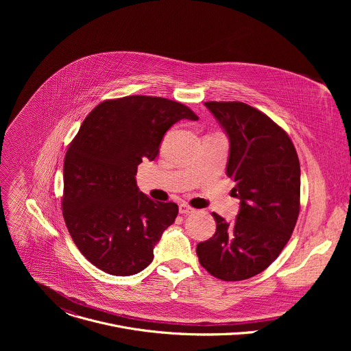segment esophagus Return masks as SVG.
<instances>
[{
	"label": "esophagus",
	"mask_w": 351,
	"mask_h": 351,
	"mask_svg": "<svg viewBox=\"0 0 351 351\" xmlns=\"http://www.w3.org/2000/svg\"><path fill=\"white\" fill-rule=\"evenodd\" d=\"M179 213L183 214V215H187V214L194 213V208H191V207L187 206V204H180V206H179Z\"/></svg>",
	"instance_id": "obj_1"
}]
</instances>
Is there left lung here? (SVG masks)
Segmentation results:
<instances>
[{"label": "left lung", "mask_w": 351, "mask_h": 351, "mask_svg": "<svg viewBox=\"0 0 351 351\" xmlns=\"http://www.w3.org/2000/svg\"><path fill=\"white\" fill-rule=\"evenodd\" d=\"M229 137L226 175L240 199L234 222L213 213L215 234L197 244L198 261L213 276L244 280L267 269L289 241L300 213V162L287 133L240 101H208Z\"/></svg>", "instance_id": "1"}]
</instances>
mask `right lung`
Instances as JSON below:
<instances>
[{
	"label": "right lung",
	"mask_w": 351,
	"mask_h": 351,
	"mask_svg": "<svg viewBox=\"0 0 351 351\" xmlns=\"http://www.w3.org/2000/svg\"><path fill=\"white\" fill-rule=\"evenodd\" d=\"M197 121L186 106L162 97L128 95L98 104L69 144L64 161L62 211L80 253L115 276L143 271L175 222L178 206L141 193L136 173L154 161L167 130Z\"/></svg>",
	"instance_id": "right-lung-1"
}]
</instances>
